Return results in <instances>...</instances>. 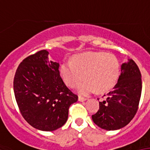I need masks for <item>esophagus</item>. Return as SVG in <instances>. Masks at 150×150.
<instances>
[{
    "label": "esophagus",
    "mask_w": 150,
    "mask_h": 150,
    "mask_svg": "<svg viewBox=\"0 0 150 150\" xmlns=\"http://www.w3.org/2000/svg\"><path fill=\"white\" fill-rule=\"evenodd\" d=\"M78 100L80 101V102H84V101L87 100V98H83V97H81V96H79Z\"/></svg>",
    "instance_id": "obj_1"
}]
</instances>
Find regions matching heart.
<instances>
[{
    "mask_svg": "<svg viewBox=\"0 0 150 150\" xmlns=\"http://www.w3.org/2000/svg\"><path fill=\"white\" fill-rule=\"evenodd\" d=\"M60 74L67 85L74 88L82 79L78 91L88 95L97 90L99 93L110 91L119 80L120 66L115 55L104 52H89L66 61L60 67Z\"/></svg>",
    "mask_w": 150,
    "mask_h": 150,
    "instance_id": "b5f03b06",
    "label": "heart"
}]
</instances>
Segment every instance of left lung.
I'll return each mask as SVG.
<instances>
[{"label":"left lung","instance_id":"1","mask_svg":"<svg viewBox=\"0 0 150 150\" xmlns=\"http://www.w3.org/2000/svg\"><path fill=\"white\" fill-rule=\"evenodd\" d=\"M117 84L106 98L99 102V110L91 116L94 123L107 131L119 130L128 125L136 114L142 93V76L139 67L128 59L121 65Z\"/></svg>","mask_w":150,"mask_h":150}]
</instances>
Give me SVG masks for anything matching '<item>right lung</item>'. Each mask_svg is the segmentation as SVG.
<instances>
[{"mask_svg":"<svg viewBox=\"0 0 150 150\" xmlns=\"http://www.w3.org/2000/svg\"><path fill=\"white\" fill-rule=\"evenodd\" d=\"M41 50L25 58L14 78V93L23 118L36 129L52 132L68 119L69 106L78 100L62 81L59 63Z\"/></svg>","mask_w":150,"mask_h":150,"instance_id":"obj_1","label":"right lung"}]
</instances>
